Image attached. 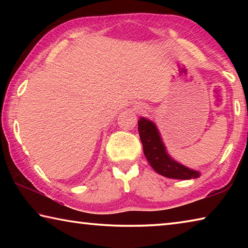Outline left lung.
<instances>
[{
  "label": "left lung",
  "instance_id": "left-lung-1",
  "mask_svg": "<svg viewBox=\"0 0 248 248\" xmlns=\"http://www.w3.org/2000/svg\"><path fill=\"white\" fill-rule=\"evenodd\" d=\"M140 139L143 145V152L152 169L159 175L175 179H190L199 177L198 171L187 169L178 164L166 153L165 146L159 138L155 124L145 118L138 121Z\"/></svg>",
  "mask_w": 248,
  "mask_h": 248
}]
</instances>
